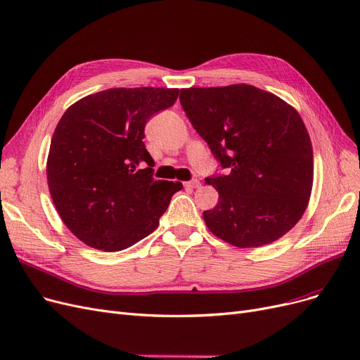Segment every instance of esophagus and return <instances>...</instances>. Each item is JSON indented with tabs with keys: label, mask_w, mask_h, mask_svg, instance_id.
Here are the masks:
<instances>
[{
	"label": "esophagus",
	"mask_w": 360,
	"mask_h": 360,
	"mask_svg": "<svg viewBox=\"0 0 360 360\" xmlns=\"http://www.w3.org/2000/svg\"><path fill=\"white\" fill-rule=\"evenodd\" d=\"M199 184H200L199 180L195 179V180H191V181H186L184 183V188L186 189H196V188H199Z\"/></svg>",
	"instance_id": "1"
}]
</instances>
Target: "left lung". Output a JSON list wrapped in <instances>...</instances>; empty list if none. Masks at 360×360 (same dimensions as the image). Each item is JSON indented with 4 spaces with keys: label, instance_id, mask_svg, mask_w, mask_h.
Listing matches in <instances>:
<instances>
[{
    "label": "left lung",
    "instance_id": "obj_1",
    "mask_svg": "<svg viewBox=\"0 0 360 360\" xmlns=\"http://www.w3.org/2000/svg\"><path fill=\"white\" fill-rule=\"evenodd\" d=\"M180 103L227 172L205 179L219 204L204 211L211 232L238 248L267 245L304 214L313 149L298 112L248 84L183 89Z\"/></svg>",
    "mask_w": 360,
    "mask_h": 360
}]
</instances>
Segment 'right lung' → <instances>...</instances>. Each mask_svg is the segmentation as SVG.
<instances>
[{
	"label": "right lung",
	"mask_w": 360,
	"mask_h": 360,
	"mask_svg": "<svg viewBox=\"0 0 360 360\" xmlns=\"http://www.w3.org/2000/svg\"><path fill=\"white\" fill-rule=\"evenodd\" d=\"M177 89H109L68 108L47 160L54 207L66 227L96 250L121 251L150 235L180 181L155 180L145 127L176 103Z\"/></svg>",
	"instance_id": "obj_1"
}]
</instances>
